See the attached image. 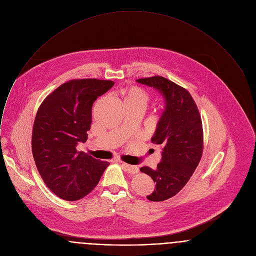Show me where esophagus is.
Listing matches in <instances>:
<instances>
[{"instance_id": "1", "label": "esophagus", "mask_w": 256, "mask_h": 256, "mask_svg": "<svg viewBox=\"0 0 256 256\" xmlns=\"http://www.w3.org/2000/svg\"><path fill=\"white\" fill-rule=\"evenodd\" d=\"M121 165L124 167V169H125V170H127L128 172H130L131 174H137V172H139V169H138V167H137V166L128 165V164L123 163V162H121Z\"/></svg>"}]
</instances>
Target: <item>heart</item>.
<instances>
[{
	"instance_id": "heart-1",
	"label": "heart",
	"mask_w": 256,
	"mask_h": 256,
	"mask_svg": "<svg viewBox=\"0 0 256 256\" xmlns=\"http://www.w3.org/2000/svg\"><path fill=\"white\" fill-rule=\"evenodd\" d=\"M123 95H124V102L143 104L145 107L150 100L149 93L143 88L138 86H132L124 90Z\"/></svg>"
}]
</instances>
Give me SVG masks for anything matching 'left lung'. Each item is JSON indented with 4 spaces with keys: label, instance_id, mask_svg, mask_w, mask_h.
Returning a JSON list of instances; mask_svg holds the SVG:
<instances>
[{
    "label": "left lung",
    "instance_id": "8db88e82",
    "mask_svg": "<svg viewBox=\"0 0 256 256\" xmlns=\"http://www.w3.org/2000/svg\"><path fill=\"white\" fill-rule=\"evenodd\" d=\"M137 82L158 89L166 99L165 110L151 139L163 147L162 160L155 170L149 167L140 169L156 184L147 198L163 202L176 196L186 186L202 159V118L194 100L186 88L160 76Z\"/></svg>",
    "mask_w": 256,
    "mask_h": 256
}]
</instances>
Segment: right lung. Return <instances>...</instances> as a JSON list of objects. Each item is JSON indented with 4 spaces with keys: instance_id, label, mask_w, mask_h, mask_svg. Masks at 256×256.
Segmentation results:
<instances>
[{
    "instance_id": "obj_1",
    "label": "right lung",
    "mask_w": 256,
    "mask_h": 256,
    "mask_svg": "<svg viewBox=\"0 0 256 256\" xmlns=\"http://www.w3.org/2000/svg\"><path fill=\"white\" fill-rule=\"evenodd\" d=\"M114 82L97 78L72 80L42 102L32 127V151L42 178L58 198L74 202L98 184L109 162L78 152L87 140L92 105Z\"/></svg>"
}]
</instances>
